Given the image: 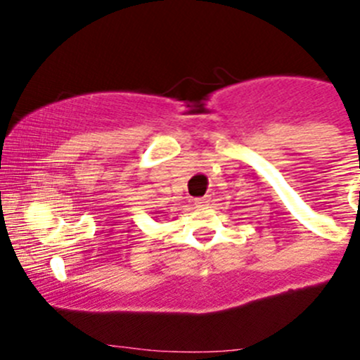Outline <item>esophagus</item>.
Wrapping results in <instances>:
<instances>
[{"mask_svg":"<svg viewBox=\"0 0 360 360\" xmlns=\"http://www.w3.org/2000/svg\"><path fill=\"white\" fill-rule=\"evenodd\" d=\"M209 203H210V198H207V197L197 198V200H195V205H197V207H207Z\"/></svg>","mask_w":360,"mask_h":360,"instance_id":"34e87169","label":"esophagus"}]
</instances>
